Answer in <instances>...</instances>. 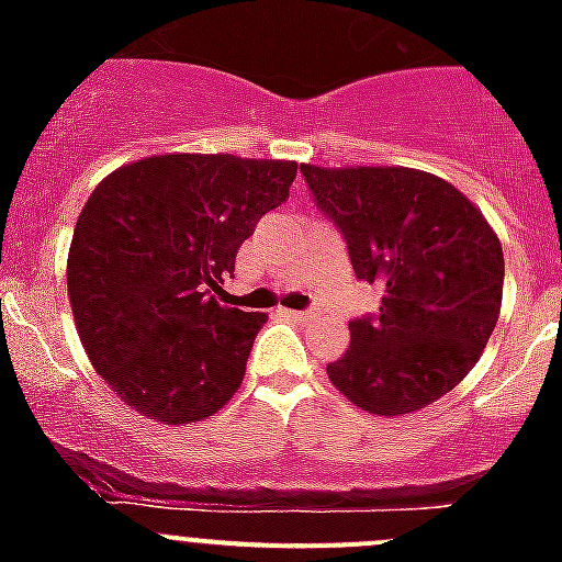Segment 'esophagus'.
Returning <instances> with one entry per match:
<instances>
[{
  "mask_svg": "<svg viewBox=\"0 0 562 562\" xmlns=\"http://www.w3.org/2000/svg\"><path fill=\"white\" fill-rule=\"evenodd\" d=\"M286 317H292V321H310L312 312H301V310H281Z\"/></svg>",
  "mask_w": 562,
  "mask_h": 562,
  "instance_id": "esophagus-1",
  "label": "esophagus"
}]
</instances>
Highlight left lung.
Instances as JSON below:
<instances>
[{"mask_svg":"<svg viewBox=\"0 0 562 562\" xmlns=\"http://www.w3.org/2000/svg\"><path fill=\"white\" fill-rule=\"evenodd\" d=\"M317 207L346 238L357 278L382 286L374 317L326 366L366 414L402 416L453 391L501 315L504 250L459 188L419 168L301 166Z\"/></svg>","mask_w":562,"mask_h":562,"instance_id":"1","label":"left lung"}]
</instances>
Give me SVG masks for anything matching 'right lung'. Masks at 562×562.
<instances>
[{
	"label": "right lung",
	"instance_id": "1",
	"mask_svg": "<svg viewBox=\"0 0 562 562\" xmlns=\"http://www.w3.org/2000/svg\"><path fill=\"white\" fill-rule=\"evenodd\" d=\"M295 173L292 160L154 154L89 193L67 256L69 306L89 362L137 414L188 425L238 391L267 315L211 290Z\"/></svg>",
	"mask_w": 562,
	"mask_h": 562
}]
</instances>
